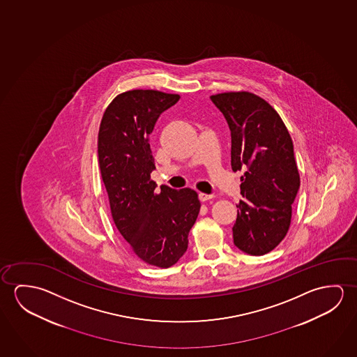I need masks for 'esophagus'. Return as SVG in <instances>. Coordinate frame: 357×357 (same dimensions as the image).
Segmentation results:
<instances>
[{
  "label": "esophagus",
  "instance_id": "1",
  "mask_svg": "<svg viewBox=\"0 0 357 357\" xmlns=\"http://www.w3.org/2000/svg\"><path fill=\"white\" fill-rule=\"evenodd\" d=\"M198 198H199V201H208V199H212L213 198V195H207V193H198Z\"/></svg>",
  "mask_w": 357,
  "mask_h": 357
}]
</instances>
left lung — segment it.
Returning a JSON list of instances; mask_svg holds the SVG:
<instances>
[{"mask_svg": "<svg viewBox=\"0 0 357 357\" xmlns=\"http://www.w3.org/2000/svg\"><path fill=\"white\" fill-rule=\"evenodd\" d=\"M231 130L232 170H244L233 242L250 255H266L287 236L299 191L294 146L279 114L249 91L211 96Z\"/></svg>", "mask_w": 357, "mask_h": 357, "instance_id": "left-lung-1", "label": "left lung"}]
</instances>
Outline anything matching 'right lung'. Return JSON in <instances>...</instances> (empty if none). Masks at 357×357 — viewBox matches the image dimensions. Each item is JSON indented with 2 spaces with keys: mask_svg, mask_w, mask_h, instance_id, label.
Wrapping results in <instances>:
<instances>
[{
  "mask_svg": "<svg viewBox=\"0 0 357 357\" xmlns=\"http://www.w3.org/2000/svg\"><path fill=\"white\" fill-rule=\"evenodd\" d=\"M180 96L125 91L109 104L98 135V156L114 223L140 259L159 268L185 255L201 204L191 188L174 190L151 181L155 160L149 135Z\"/></svg>",
  "mask_w": 357,
  "mask_h": 357,
  "instance_id": "1",
  "label": "right lung"
}]
</instances>
